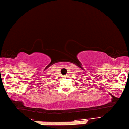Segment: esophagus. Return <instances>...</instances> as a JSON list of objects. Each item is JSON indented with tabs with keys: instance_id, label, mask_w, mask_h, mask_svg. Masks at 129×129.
<instances>
[{
	"instance_id": "obj_1",
	"label": "esophagus",
	"mask_w": 129,
	"mask_h": 129,
	"mask_svg": "<svg viewBox=\"0 0 129 129\" xmlns=\"http://www.w3.org/2000/svg\"><path fill=\"white\" fill-rule=\"evenodd\" d=\"M67 76H65V75L64 76V78H67Z\"/></svg>"
}]
</instances>
